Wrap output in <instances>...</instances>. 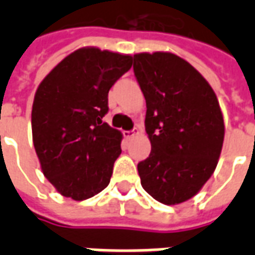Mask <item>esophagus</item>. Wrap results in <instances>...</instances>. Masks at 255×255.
Masks as SVG:
<instances>
[{"label": "esophagus", "instance_id": "1", "mask_svg": "<svg viewBox=\"0 0 255 255\" xmlns=\"http://www.w3.org/2000/svg\"><path fill=\"white\" fill-rule=\"evenodd\" d=\"M139 131H140V128L135 127L133 129H131V131H124V132H123V135H124V138L126 139H131L132 136H135V135H138Z\"/></svg>", "mask_w": 255, "mask_h": 255}]
</instances>
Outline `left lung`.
<instances>
[{"mask_svg": "<svg viewBox=\"0 0 255 255\" xmlns=\"http://www.w3.org/2000/svg\"><path fill=\"white\" fill-rule=\"evenodd\" d=\"M133 73L146 100L151 143L138 164L140 184L164 205L186 202L219 162L225 131L219 100L206 79L173 53L133 54Z\"/></svg>", "mask_w": 255, "mask_h": 255, "instance_id": "8db88e82", "label": "left lung"}]
</instances>
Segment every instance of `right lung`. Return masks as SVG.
Segmentation results:
<instances>
[{
  "instance_id": "right-lung-1",
  "label": "right lung",
  "mask_w": 255,
  "mask_h": 255,
  "mask_svg": "<svg viewBox=\"0 0 255 255\" xmlns=\"http://www.w3.org/2000/svg\"><path fill=\"white\" fill-rule=\"evenodd\" d=\"M132 65L129 54L82 47L36 89L31 127L43 175L61 195L83 201L111 182L123 135L102 122L108 93Z\"/></svg>"
}]
</instances>
